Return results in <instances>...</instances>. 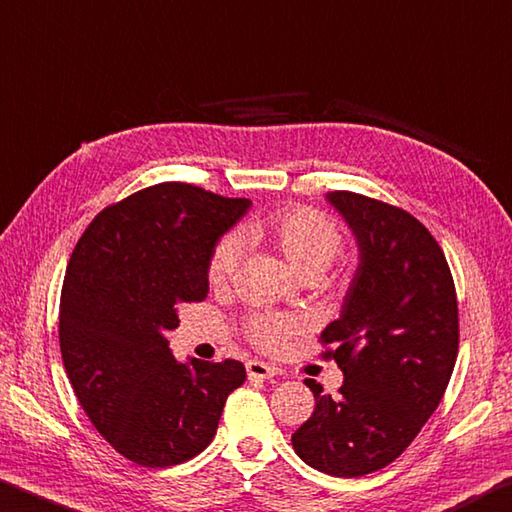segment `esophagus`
I'll list each match as a JSON object with an SVG mask.
<instances>
[{
    "label": "esophagus",
    "instance_id": "esophagus-1",
    "mask_svg": "<svg viewBox=\"0 0 512 512\" xmlns=\"http://www.w3.org/2000/svg\"><path fill=\"white\" fill-rule=\"evenodd\" d=\"M247 375H249V380H270L276 375V369L270 364H265V362L249 360L247 362Z\"/></svg>",
    "mask_w": 512,
    "mask_h": 512
}]
</instances>
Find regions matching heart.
<instances>
[{"label": "heart", "mask_w": 512, "mask_h": 512, "mask_svg": "<svg viewBox=\"0 0 512 512\" xmlns=\"http://www.w3.org/2000/svg\"><path fill=\"white\" fill-rule=\"evenodd\" d=\"M242 240L251 245H270L288 261L303 281H319L342 251V231L326 213L310 206H288L247 222L238 236H224L215 245L206 265V279L213 288L229 285L242 256ZM297 324L281 315H254L247 319L245 333L263 351H279L294 335Z\"/></svg>", "instance_id": "b5f03b06"}]
</instances>
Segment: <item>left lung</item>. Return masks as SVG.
I'll list each match as a JSON object with an SVG mask.
<instances>
[{"label":"left lung","instance_id":"left-lung-1","mask_svg":"<svg viewBox=\"0 0 512 512\" xmlns=\"http://www.w3.org/2000/svg\"><path fill=\"white\" fill-rule=\"evenodd\" d=\"M326 197L360 247L342 315L319 337L344 384L330 398L306 380L317 405L292 447L310 468L353 479L396 461L436 411L459 353V303L423 222L360 193Z\"/></svg>","mask_w":512,"mask_h":512}]
</instances>
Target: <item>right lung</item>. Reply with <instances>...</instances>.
<instances>
[{"instance_id": "1", "label": "right lung", "mask_w": 512, "mask_h": 512, "mask_svg": "<svg viewBox=\"0 0 512 512\" xmlns=\"http://www.w3.org/2000/svg\"><path fill=\"white\" fill-rule=\"evenodd\" d=\"M249 204L184 182L141 188L98 213L69 258L58 324L67 378L98 434L143 468L200 454L247 378L238 360L179 364L166 333L182 303L206 299L215 242Z\"/></svg>"}]
</instances>
